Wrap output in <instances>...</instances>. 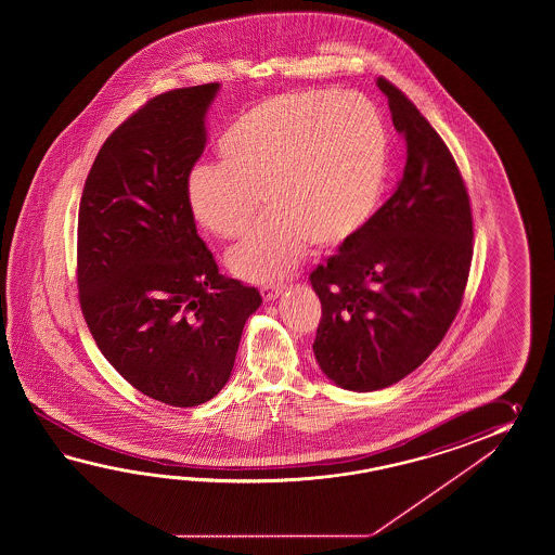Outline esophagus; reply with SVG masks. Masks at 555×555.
<instances>
[{
    "instance_id": "esophagus-1",
    "label": "esophagus",
    "mask_w": 555,
    "mask_h": 555,
    "mask_svg": "<svg viewBox=\"0 0 555 555\" xmlns=\"http://www.w3.org/2000/svg\"><path fill=\"white\" fill-rule=\"evenodd\" d=\"M283 289H285L283 283H266V285H261L260 294L266 301H272V299H278L283 294Z\"/></svg>"
}]
</instances>
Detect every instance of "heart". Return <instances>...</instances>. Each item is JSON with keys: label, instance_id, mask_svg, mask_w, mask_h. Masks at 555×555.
Segmentation results:
<instances>
[{"label": "heart", "instance_id": "b5f03b06", "mask_svg": "<svg viewBox=\"0 0 555 555\" xmlns=\"http://www.w3.org/2000/svg\"><path fill=\"white\" fill-rule=\"evenodd\" d=\"M220 166L189 177L198 224L236 237L263 201L272 210L228 251L248 282L289 272L309 244L339 246L371 220L383 196L389 142L377 108L357 94L299 91L249 108L218 144Z\"/></svg>", "mask_w": 555, "mask_h": 555}]
</instances>
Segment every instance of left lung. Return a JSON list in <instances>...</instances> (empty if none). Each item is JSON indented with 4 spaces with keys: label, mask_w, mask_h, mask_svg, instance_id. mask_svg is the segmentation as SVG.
Instances as JSON below:
<instances>
[{
    "label": "left lung",
    "mask_w": 555,
    "mask_h": 555,
    "mask_svg": "<svg viewBox=\"0 0 555 555\" xmlns=\"http://www.w3.org/2000/svg\"><path fill=\"white\" fill-rule=\"evenodd\" d=\"M406 142L399 186L309 280L321 301L313 353L343 389H385L423 365L461 309L472 261L470 198L449 146L385 77Z\"/></svg>",
    "instance_id": "8db88e82"
}]
</instances>
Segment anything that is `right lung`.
Segmentation results:
<instances>
[{
    "instance_id": "right-lung-1",
    "label": "right lung",
    "mask_w": 555,
    "mask_h": 555,
    "mask_svg": "<svg viewBox=\"0 0 555 555\" xmlns=\"http://www.w3.org/2000/svg\"><path fill=\"white\" fill-rule=\"evenodd\" d=\"M220 83L158 94L118 127L85 180L77 285L106 361L142 395L196 406L230 378L256 287L218 273L186 198Z\"/></svg>"
}]
</instances>
